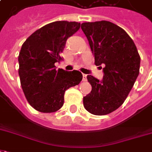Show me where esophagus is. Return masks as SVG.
<instances>
[{"label": "esophagus", "mask_w": 152, "mask_h": 152, "mask_svg": "<svg viewBox=\"0 0 152 152\" xmlns=\"http://www.w3.org/2000/svg\"><path fill=\"white\" fill-rule=\"evenodd\" d=\"M83 82H86V81H87V75H83Z\"/></svg>", "instance_id": "obj_1"}]
</instances>
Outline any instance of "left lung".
<instances>
[{"label": "left lung", "mask_w": 152, "mask_h": 152, "mask_svg": "<svg viewBox=\"0 0 152 152\" xmlns=\"http://www.w3.org/2000/svg\"><path fill=\"white\" fill-rule=\"evenodd\" d=\"M81 28L88 39L94 64L101 68L104 66L102 80L87 76L92 90L83 98V105L93 115H107L124 103L133 87L140 74V54L126 32L112 22H84Z\"/></svg>", "instance_id": "1"}]
</instances>
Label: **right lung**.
I'll return each instance as SVG.
<instances>
[{
    "instance_id": "1",
    "label": "right lung",
    "mask_w": 152,
    "mask_h": 152,
    "mask_svg": "<svg viewBox=\"0 0 152 152\" xmlns=\"http://www.w3.org/2000/svg\"><path fill=\"white\" fill-rule=\"evenodd\" d=\"M75 21L58 20L47 24L26 39L21 46L18 62L20 85L27 101L40 112L59 110L67 89L78 85L83 75L77 70L56 69L55 62L67 39L80 28Z\"/></svg>"
}]
</instances>
